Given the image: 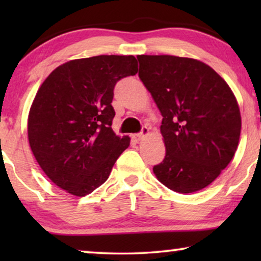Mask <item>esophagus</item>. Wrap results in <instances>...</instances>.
Masks as SVG:
<instances>
[{"instance_id": "1", "label": "esophagus", "mask_w": 261, "mask_h": 261, "mask_svg": "<svg viewBox=\"0 0 261 261\" xmlns=\"http://www.w3.org/2000/svg\"><path fill=\"white\" fill-rule=\"evenodd\" d=\"M148 133H149V128L147 126H144V127H142V129H141L140 133L132 135V139H133L134 141L138 142V141H140L142 138H145L146 135H148Z\"/></svg>"}]
</instances>
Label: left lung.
Listing matches in <instances>:
<instances>
[{"label":"left lung","instance_id":"1","mask_svg":"<svg viewBox=\"0 0 261 261\" xmlns=\"http://www.w3.org/2000/svg\"><path fill=\"white\" fill-rule=\"evenodd\" d=\"M139 77L162 113L165 158L153 172L171 190L190 194L212 184L233 159L241 132L237 98L199 60L138 56Z\"/></svg>","mask_w":261,"mask_h":261}]
</instances>
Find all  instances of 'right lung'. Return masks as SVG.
Segmentation results:
<instances>
[{
    "label": "right lung",
    "mask_w": 261,
    "mask_h": 261,
    "mask_svg": "<svg viewBox=\"0 0 261 261\" xmlns=\"http://www.w3.org/2000/svg\"><path fill=\"white\" fill-rule=\"evenodd\" d=\"M137 72L134 56H96L58 66L39 88L28 115V140L57 187L82 197L108 179L130 141L112 129L114 88Z\"/></svg>",
    "instance_id": "add662e5"
}]
</instances>
